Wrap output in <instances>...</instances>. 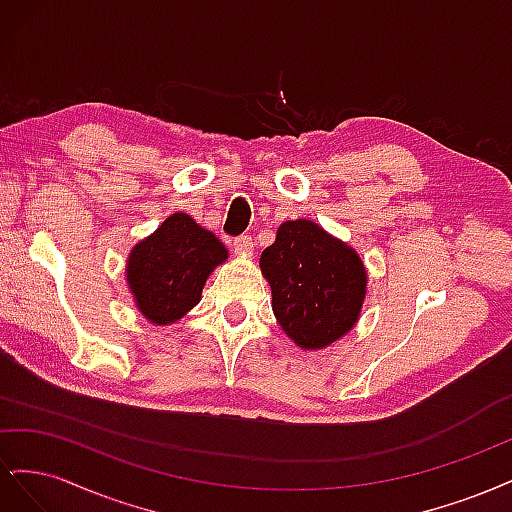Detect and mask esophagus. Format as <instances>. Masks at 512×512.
Returning <instances> with one entry per match:
<instances>
[{"label":"esophagus","instance_id":"esophagus-1","mask_svg":"<svg viewBox=\"0 0 512 512\" xmlns=\"http://www.w3.org/2000/svg\"><path fill=\"white\" fill-rule=\"evenodd\" d=\"M232 247H235L237 254L247 256V254H252V250H254V239H252V235H241V237L232 241Z\"/></svg>","mask_w":512,"mask_h":512}]
</instances>
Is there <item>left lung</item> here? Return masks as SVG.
<instances>
[{
	"mask_svg": "<svg viewBox=\"0 0 512 512\" xmlns=\"http://www.w3.org/2000/svg\"><path fill=\"white\" fill-rule=\"evenodd\" d=\"M260 269L271 284L277 322L305 350L333 344L361 314L367 273L359 254L314 222L277 228Z\"/></svg>",
	"mask_w": 512,
	"mask_h": 512,
	"instance_id": "obj_1",
	"label": "left lung"
}]
</instances>
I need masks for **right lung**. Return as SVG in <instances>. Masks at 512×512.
<instances>
[{
  "instance_id": "right-lung-1",
  "label": "right lung",
  "mask_w": 512,
  "mask_h": 512,
  "mask_svg": "<svg viewBox=\"0 0 512 512\" xmlns=\"http://www.w3.org/2000/svg\"><path fill=\"white\" fill-rule=\"evenodd\" d=\"M226 256L213 232L188 213H173L128 258V286L138 309L153 324L179 320L200 301L209 273Z\"/></svg>"
}]
</instances>
